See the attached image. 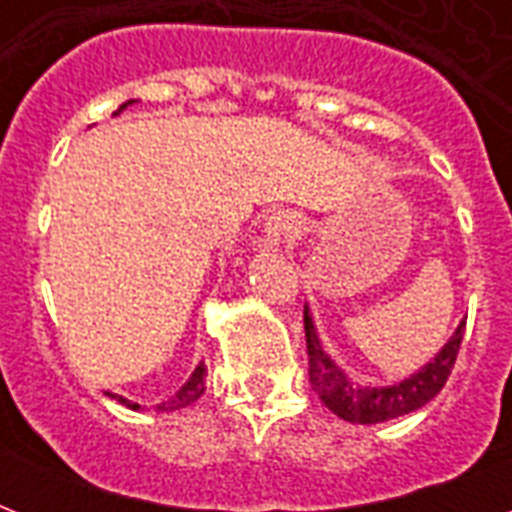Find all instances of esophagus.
Masks as SVG:
<instances>
[{"mask_svg":"<svg viewBox=\"0 0 512 512\" xmlns=\"http://www.w3.org/2000/svg\"><path fill=\"white\" fill-rule=\"evenodd\" d=\"M295 231H297V217L292 215V212H276V215L268 217V223H265L263 247L279 249L289 233H295Z\"/></svg>","mask_w":512,"mask_h":512,"instance_id":"obj_1","label":"esophagus"}]
</instances>
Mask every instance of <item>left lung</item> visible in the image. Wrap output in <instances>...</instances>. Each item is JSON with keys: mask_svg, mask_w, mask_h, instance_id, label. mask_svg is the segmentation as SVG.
I'll return each mask as SVG.
<instances>
[{"mask_svg": "<svg viewBox=\"0 0 512 512\" xmlns=\"http://www.w3.org/2000/svg\"><path fill=\"white\" fill-rule=\"evenodd\" d=\"M303 319L305 340H308V374H311L313 390L319 393L329 412H335L345 422H356V425H377V422L396 420V417L417 412L428 401H433L452 374L462 332H465V321H460L452 337L444 342V348L404 380L393 382V385H358L324 350L308 303H305Z\"/></svg>", "mask_w": 512, "mask_h": 512, "instance_id": "8db88e82", "label": "left lung"}]
</instances>
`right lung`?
Masks as SVG:
<instances>
[{
	"label": "right lung",
	"mask_w": 512,
	"mask_h": 512,
	"mask_svg": "<svg viewBox=\"0 0 512 512\" xmlns=\"http://www.w3.org/2000/svg\"><path fill=\"white\" fill-rule=\"evenodd\" d=\"M132 103H138V100H127V103H122V106L116 108L114 116H119L127 106H132ZM207 390V366H204V361H199V366L193 369V374L185 380V385L180 390H177L175 396L167 398V401H162V404H156L154 409L156 412H175V409H183V406L193 404V401H199L201 393ZM106 396H111L114 401H119L122 406H127V409H132V412H138V409H143L140 404H135V401H130V398L124 396H116V393H106Z\"/></svg>",
	"instance_id": "obj_1"
}]
</instances>
